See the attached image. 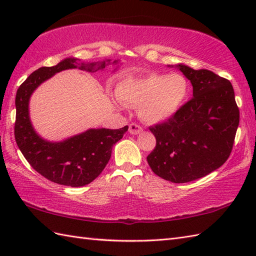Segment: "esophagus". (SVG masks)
<instances>
[{
    "label": "esophagus",
    "instance_id": "esophagus-1",
    "mask_svg": "<svg viewBox=\"0 0 256 256\" xmlns=\"http://www.w3.org/2000/svg\"><path fill=\"white\" fill-rule=\"evenodd\" d=\"M128 132L130 134H133V135H138L140 133L143 132V128L140 126V125L135 124V123H132L130 124V128H128Z\"/></svg>",
    "mask_w": 256,
    "mask_h": 256
}]
</instances>
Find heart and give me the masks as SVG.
I'll list each match as a JSON object with an SVG mask.
<instances>
[{
	"label": "heart",
	"mask_w": 256,
	"mask_h": 256,
	"mask_svg": "<svg viewBox=\"0 0 256 256\" xmlns=\"http://www.w3.org/2000/svg\"><path fill=\"white\" fill-rule=\"evenodd\" d=\"M123 104L138 108L142 121L156 124L172 118L188 96V82L179 74H150L142 78H128L116 86Z\"/></svg>",
	"instance_id": "obj_1"
}]
</instances>
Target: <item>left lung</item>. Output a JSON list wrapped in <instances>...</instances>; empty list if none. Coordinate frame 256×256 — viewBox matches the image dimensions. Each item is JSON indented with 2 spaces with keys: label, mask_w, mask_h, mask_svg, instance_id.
<instances>
[{
  "label": "left lung",
  "mask_w": 256,
  "mask_h": 256,
  "mask_svg": "<svg viewBox=\"0 0 256 256\" xmlns=\"http://www.w3.org/2000/svg\"><path fill=\"white\" fill-rule=\"evenodd\" d=\"M175 67L192 82V98L172 118L150 128L156 146L148 162L157 176L182 184L208 175L229 158L240 112L229 80L206 69Z\"/></svg>",
  "instance_id": "left-lung-1"
}]
</instances>
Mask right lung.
Wrapping results in <instances>:
<instances>
[{
	"mask_svg": "<svg viewBox=\"0 0 256 256\" xmlns=\"http://www.w3.org/2000/svg\"><path fill=\"white\" fill-rule=\"evenodd\" d=\"M110 59L81 62L66 58L52 67H42L30 74L16 92L15 140L22 154L34 170L48 180L64 186L81 187L94 182L110 160L113 145L123 138L128 126L118 130L89 128L60 142H50L38 135L30 118V99L38 86L62 70L76 69L94 72L103 70ZM116 70V68L114 69Z\"/></svg>",
	"mask_w": 256,
	"mask_h": 256,
	"instance_id": "obj_1",
	"label": "right lung"
}]
</instances>
